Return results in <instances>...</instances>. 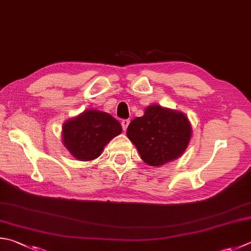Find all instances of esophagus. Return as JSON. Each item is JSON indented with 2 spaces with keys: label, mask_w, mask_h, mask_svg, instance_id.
Wrapping results in <instances>:
<instances>
[{
  "label": "esophagus",
  "mask_w": 251,
  "mask_h": 251,
  "mask_svg": "<svg viewBox=\"0 0 251 251\" xmlns=\"http://www.w3.org/2000/svg\"><path fill=\"white\" fill-rule=\"evenodd\" d=\"M129 124H130V120H127V119L121 121V126H122V129H124V131L126 130V127H127V126H129Z\"/></svg>",
  "instance_id": "obj_1"
}]
</instances>
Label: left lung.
Masks as SVG:
<instances>
[{
  "label": "left lung",
  "mask_w": 251,
  "mask_h": 251,
  "mask_svg": "<svg viewBox=\"0 0 251 251\" xmlns=\"http://www.w3.org/2000/svg\"><path fill=\"white\" fill-rule=\"evenodd\" d=\"M126 136L146 164L158 167L184 153L192 127L183 112L154 103L145 108L143 116L130 122Z\"/></svg>",
  "instance_id": "obj_1"
}]
</instances>
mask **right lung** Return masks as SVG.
I'll list each match as a JSON object with an SVG mask.
<instances>
[{"instance_id":"right-lung-1","label":"right lung","mask_w":251,"mask_h":251,"mask_svg":"<svg viewBox=\"0 0 251 251\" xmlns=\"http://www.w3.org/2000/svg\"><path fill=\"white\" fill-rule=\"evenodd\" d=\"M122 132L120 122L109 113L87 109L62 126V143L77 160L89 162L102 153L103 148Z\"/></svg>"}]
</instances>
